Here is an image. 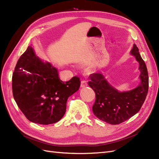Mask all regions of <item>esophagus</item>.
Listing matches in <instances>:
<instances>
[{"instance_id": "34e87169", "label": "esophagus", "mask_w": 159, "mask_h": 159, "mask_svg": "<svg viewBox=\"0 0 159 159\" xmlns=\"http://www.w3.org/2000/svg\"><path fill=\"white\" fill-rule=\"evenodd\" d=\"M88 85V82L86 80H82L81 81V87L84 88V87H86Z\"/></svg>"}]
</instances>
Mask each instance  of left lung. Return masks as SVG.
<instances>
[{
    "mask_svg": "<svg viewBox=\"0 0 159 159\" xmlns=\"http://www.w3.org/2000/svg\"><path fill=\"white\" fill-rule=\"evenodd\" d=\"M131 52L139 63L141 81L138 87L119 92L99 73L91 74L88 82L95 93V102L92 107L94 115L102 121L111 125L121 123L139 112L148 93V71L136 44H134Z\"/></svg>",
    "mask_w": 159,
    "mask_h": 159,
    "instance_id": "1",
    "label": "left lung"
}]
</instances>
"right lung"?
Returning <instances> with one entry per match:
<instances>
[{
	"instance_id": "add662e5",
	"label": "right lung",
	"mask_w": 159,
	"mask_h": 159,
	"mask_svg": "<svg viewBox=\"0 0 159 159\" xmlns=\"http://www.w3.org/2000/svg\"><path fill=\"white\" fill-rule=\"evenodd\" d=\"M80 86L78 76L62 81L56 68L36 57L31 46L18 60L12 78L18 107L29 121L42 125L55 123L63 117L67 100Z\"/></svg>"
}]
</instances>
